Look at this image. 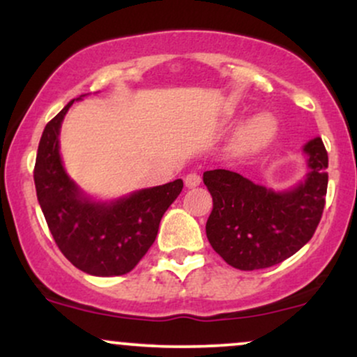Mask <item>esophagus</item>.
<instances>
[{
  "label": "esophagus",
  "mask_w": 357,
  "mask_h": 357,
  "mask_svg": "<svg viewBox=\"0 0 357 357\" xmlns=\"http://www.w3.org/2000/svg\"><path fill=\"white\" fill-rule=\"evenodd\" d=\"M184 184H186V188H196L202 184V176L196 174V173H190L184 176Z\"/></svg>",
  "instance_id": "34e87169"
}]
</instances>
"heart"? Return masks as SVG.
<instances>
[{
	"label": "heart",
	"instance_id": "1",
	"mask_svg": "<svg viewBox=\"0 0 357 357\" xmlns=\"http://www.w3.org/2000/svg\"><path fill=\"white\" fill-rule=\"evenodd\" d=\"M277 124L272 117L267 114L250 119L241 129L236 132L233 149L238 154H248L253 151H258L260 147L267 146L272 137L275 136Z\"/></svg>",
	"mask_w": 357,
	"mask_h": 357
}]
</instances>
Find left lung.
I'll return each mask as SVG.
<instances>
[{
  "label": "left lung",
  "instance_id": "1",
  "mask_svg": "<svg viewBox=\"0 0 357 357\" xmlns=\"http://www.w3.org/2000/svg\"><path fill=\"white\" fill-rule=\"evenodd\" d=\"M305 181L294 190L272 191L238 173L213 169L203 181L213 196L206 236L213 250L238 270L268 268L298 252L322 218L327 192V151L321 137L304 146Z\"/></svg>",
  "mask_w": 357,
  "mask_h": 357
}]
</instances>
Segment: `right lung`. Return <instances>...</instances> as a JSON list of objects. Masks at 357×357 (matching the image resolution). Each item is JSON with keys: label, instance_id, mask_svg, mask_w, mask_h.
<instances>
[{"label": "right lung", "instance_id": "right-lung-1", "mask_svg": "<svg viewBox=\"0 0 357 357\" xmlns=\"http://www.w3.org/2000/svg\"><path fill=\"white\" fill-rule=\"evenodd\" d=\"M72 104L45 126L33 169L36 198L53 240L72 265L90 275H124L154 243L162 215L179 196L183 181L110 203L89 199L65 173L60 158V126Z\"/></svg>", "mask_w": 357, "mask_h": 357}]
</instances>
